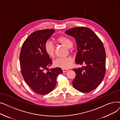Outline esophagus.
Wrapping results in <instances>:
<instances>
[{"label":"esophagus","mask_w":120,"mask_h":120,"mask_svg":"<svg viewBox=\"0 0 120 120\" xmlns=\"http://www.w3.org/2000/svg\"><path fill=\"white\" fill-rule=\"evenodd\" d=\"M62 71H63V72H66L68 71L67 69H64V68L62 69Z\"/></svg>","instance_id":"34e87169"}]
</instances>
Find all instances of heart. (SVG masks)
Returning a JSON list of instances; mask_svg holds the SVG:
<instances>
[{
  "label": "heart",
  "instance_id": "b5f03b06",
  "mask_svg": "<svg viewBox=\"0 0 120 120\" xmlns=\"http://www.w3.org/2000/svg\"><path fill=\"white\" fill-rule=\"evenodd\" d=\"M56 41L66 48H70L72 46V42L69 38L64 36H59L56 39ZM45 50L47 54L50 57H53L54 55V47L50 41H47L45 44ZM73 60L71 57L65 58H59L54 61L55 66L64 69L70 68Z\"/></svg>",
  "mask_w": 120,
  "mask_h": 120
}]
</instances>
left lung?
<instances>
[{
  "instance_id": "1",
  "label": "left lung",
  "mask_w": 120,
  "mask_h": 120,
  "mask_svg": "<svg viewBox=\"0 0 120 120\" xmlns=\"http://www.w3.org/2000/svg\"><path fill=\"white\" fill-rule=\"evenodd\" d=\"M65 33L76 41V64L85 65L72 69L76 74L72 85L82 92L92 91L102 82L105 73L106 54L103 44L92 30L86 27H75Z\"/></svg>"
}]
</instances>
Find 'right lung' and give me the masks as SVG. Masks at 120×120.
Returning <instances> with one entry per match:
<instances>
[{
    "mask_svg": "<svg viewBox=\"0 0 120 120\" xmlns=\"http://www.w3.org/2000/svg\"><path fill=\"white\" fill-rule=\"evenodd\" d=\"M54 32L53 29H46L31 34L23 43L20 53L21 71L25 82L40 95H46L52 91L57 77L63 72L59 67L45 71L52 64L45 50V44Z\"/></svg>",
    "mask_w": 120,
    "mask_h": 120,
    "instance_id": "obj_1",
    "label": "right lung"
}]
</instances>
